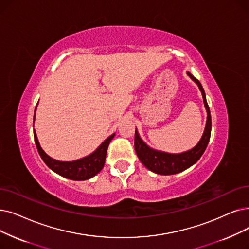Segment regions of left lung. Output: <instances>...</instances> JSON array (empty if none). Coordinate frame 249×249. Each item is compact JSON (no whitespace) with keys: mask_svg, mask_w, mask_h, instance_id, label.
Masks as SVG:
<instances>
[{"mask_svg":"<svg viewBox=\"0 0 249 249\" xmlns=\"http://www.w3.org/2000/svg\"><path fill=\"white\" fill-rule=\"evenodd\" d=\"M188 76L196 82L201 91L202 99L204 103V107L207 109L208 119L207 124H205L204 132L201 136V139L198 143L191 148L190 150L184 151L181 154H168L164 151L156 150L154 148H150L146 143L143 142V140L140 138L137 129L135 130V138H134V147L137 154L138 159L150 171L160 175H173L177 174L182 171H184L194 165L196 161L200 159L202 154L204 153L205 148H207L210 138H211V131H212V118L210 107L205 99V93L202 89L200 82L193 76L189 72H187Z\"/></svg>","mask_w":249,"mask_h":249,"instance_id":"8db88e82","label":"left lung"}]
</instances>
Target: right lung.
I'll return each instance as SVG.
<instances>
[{
	"label": "right lung",
	"mask_w": 249,
	"mask_h": 249,
	"mask_svg": "<svg viewBox=\"0 0 249 249\" xmlns=\"http://www.w3.org/2000/svg\"><path fill=\"white\" fill-rule=\"evenodd\" d=\"M35 117H36V114L34 116V120H35ZM34 135H35V142H36L38 154L42 159V160L45 161V164L50 169H52L53 172H56L57 174L65 178L81 181V180H88L92 178L93 176L98 174V173H100L101 170L104 168L107 146H109L111 140L114 138L115 133L107 137L105 142L93 151L92 154L73 161H60V160L52 159L40 147L35 129H34Z\"/></svg>",
	"instance_id": "1"
}]
</instances>
